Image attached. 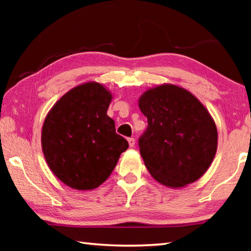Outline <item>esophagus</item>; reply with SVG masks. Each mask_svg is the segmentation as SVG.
Wrapping results in <instances>:
<instances>
[{"instance_id": "1", "label": "esophagus", "mask_w": 251, "mask_h": 251, "mask_svg": "<svg viewBox=\"0 0 251 251\" xmlns=\"http://www.w3.org/2000/svg\"><path fill=\"white\" fill-rule=\"evenodd\" d=\"M128 145L129 147H134L135 146V138H128Z\"/></svg>"}]
</instances>
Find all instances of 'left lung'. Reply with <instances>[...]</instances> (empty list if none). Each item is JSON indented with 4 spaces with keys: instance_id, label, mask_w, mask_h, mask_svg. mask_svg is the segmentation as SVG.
<instances>
[{
    "instance_id": "obj_1",
    "label": "left lung",
    "mask_w": 251,
    "mask_h": 251,
    "mask_svg": "<svg viewBox=\"0 0 251 251\" xmlns=\"http://www.w3.org/2000/svg\"><path fill=\"white\" fill-rule=\"evenodd\" d=\"M138 107L148 122L139 151L151 177L174 189L199 179L218 146L216 123L201 101L185 88L165 83L144 92Z\"/></svg>"
}]
</instances>
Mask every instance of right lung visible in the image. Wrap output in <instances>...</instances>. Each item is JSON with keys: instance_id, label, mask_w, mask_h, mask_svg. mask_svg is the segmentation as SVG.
<instances>
[{"instance_id": "obj_1", "label": "right lung", "mask_w": 251, "mask_h": 251, "mask_svg": "<svg viewBox=\"0 0 251 251\" xmlns=\"http://www.w3.org/2000/svg\"><path fill=\"white\" fill-rule=\"evenodd\" d=\"M112 100L103 84L86 82L65 93L45 117L41 134L45 160L54 175L71 188H97L128 148L107 115Z\"/></svg>"}]
</instances>
